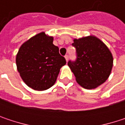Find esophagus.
<instances>
[{"label":"esophagus","mask_w":125,"mask_h":125,"mask_svg":"<svg viewBox=\"0 0 125 125\" xmlns=\"http://www.w3.org/2000/svg\"><path fill=\"white\" fill-rule=\"evenodd\" d=\"M64 57H65V59H66V62H68V60H69V56H68V55H66Z\"/></svg>","instance_id":"1"}]
</instances>
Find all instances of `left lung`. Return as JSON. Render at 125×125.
<instances>
[{
  "mask_svg": "<svg viewBox=\"0 0 125 125\" xmlns=\"http://www.w3.org/2000/svg\"><path fill=\"white\" fill-rule=\"evenodd\" d=\"M77 60L68 66L77 83L85 89H95L109 78L113 66V56L109 48L94 35L74 39Z\"/></svg>",
  "mask_w": 125,
  "mask_h": 125,
  "instance_id": "left-lung-1",
  "label": "left lung"
}]
</instances>
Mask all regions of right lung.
<instances>
[{"label": "right lung", "mask_w": 125, "mask_h": 125, "mask_svg": "<svg viewBox=\"0 0 125 125\" xmlns=\"http://www.w3.org/2000/svg\"><path fill=\"white\" fill-rule=\"evenodd\" d=\"M53 38L40 32L25 41L16 57L17 70L22 80L35 90L52 87L66 60L53 45Z\"/></svg>", "instance_id": "obj_1"}]
</instances>
